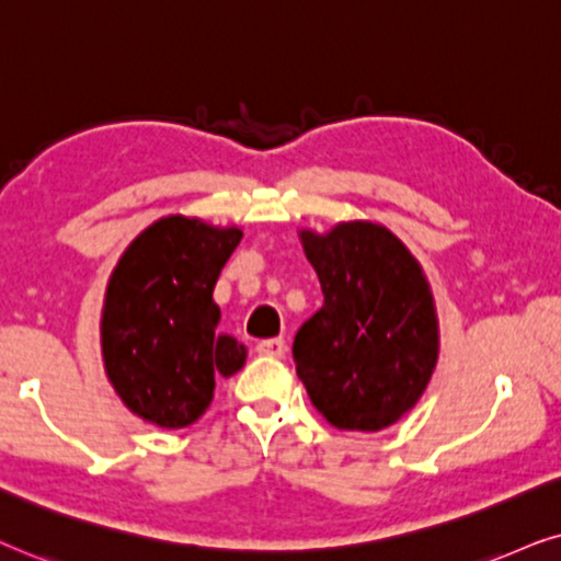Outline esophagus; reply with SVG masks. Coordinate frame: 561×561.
<instances>
[{"label": "esophagus", "mask_w": 561, "mask_h": 561, "mask_svg": "<svg viewBox=\"0 0 561 561\" xmlns=\"http://www.w3.org/2000/svg\"><path fill=\"white\" fill-rule=\"evenodd\" d=\"M256 351L261 356H268V358H285L287 343L285 339H264L256 343Z\"/></svg>", "instance_id": "obj_1"}]
</instances>
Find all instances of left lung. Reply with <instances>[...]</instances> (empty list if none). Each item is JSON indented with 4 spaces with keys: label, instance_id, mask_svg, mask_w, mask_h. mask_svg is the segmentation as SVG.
Segmentation results:
<instances>
[{
    "label": "left lung",
    "instance_id": "obj_1",
    "mask_svg": "<svg viewBox=\"0 0 561 561\" xmlns=\"http://www.w3.org/2000/svg\"><path fill=\"white\" fill-rule=\"evenodd\" d=\"M323 308L293 343L297 377L325 421L382 431L421 400L438 358V323L423 268L390 230L341 222L302 230Z\"/></svg>",
    "mask_w": 561,
    "mask_h": 561
}]
</instances>
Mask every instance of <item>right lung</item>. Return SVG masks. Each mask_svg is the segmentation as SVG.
Instances as JSON below:
<instances>
[{
  "instance_id": "add662e5",
  "label": "right lung",
  "mask_w": 561,
  "mask_h": 561,
  "mask_svg": "<svg viewBox=\"0 0 561 561\" xmlns=\"http://www.w3.org/2000/svg\"><path fill=\"white\" fill-rule=\"evenodd\" d=\"M241 236L171 215L146 228L112 272L102 312L104 369L144 421L184 428L210 408L215 377L243 367L245 348L218 331L213 300Z\"/></svg>"
}]
</instances>
